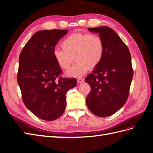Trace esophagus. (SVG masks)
<instances>
[{
	"mask_svg": "<svg viewBox=\"0 0 153 153\" xmlns=\"http://www.w3.org/2000/svg\"><path fill=\"white\" fill-rule=\"evenodd\" d=\"M77 82L79 83V84H81V83L84 82V79H83V78H78V79H77Z\"/></svg>",
	"mask_w": 153,
	"mask_h": 153,
	"instance_id": "1",
	"label": "esophagus"
}]
</instances>
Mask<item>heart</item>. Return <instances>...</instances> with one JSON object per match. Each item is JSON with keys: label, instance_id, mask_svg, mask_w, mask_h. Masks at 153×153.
Listing matches in <instances>:
<instances>
[{"label": "heart", "instance_id": "heart-1", "mask_svg": "<svg viewBox=\"0 0 153 153\" xmlns=\"http://www.w3.org/2000/svg\"><path fill=\"white\" fill-rule=\"evenodd\" d=\"M61 48H55L53 55L57 65L62 69H68L67 75L79 77L94 69L101 62L105 52V45L101 37L95 33L77 32L67 36L61 42Z\"/></svg>", "mask_w": 153, "mask_h": 153}]
</instances>
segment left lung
I'll use <instances>...</instances> for the list:
<instances>
[{
    "label": "left lung",
    "mask_w": 153,
    "mask_h": 153,
    "mask_svg": "<svg viewBox=\"0 0 153 153\" xmlns=\"http://www.w3.org/2000/svg\"><path fill=\"white\" fill-rule=\"evenodd\" d=\"M98 33L105 45L103 57L85 81L91 86L86 103L98 117L117 112L128 100L133 76L129 50L112 29L106 26L89 28Z\"/></svg>",
    "instance_id": "1"
}]
</instances>
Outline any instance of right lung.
Instances as JSON below:
<instances>
[{
  "label": "right lung",
  "mask_w": 153,
  "mask_h": 153,
  "mask_svg": "<svg viewBox=\"0 0 153 153\" xmlns=\"http://www.w3.org/2000/svg\"><path fill=\"white\" fill-rule=\"evenodd\" d=\"M68 30L38 31L27 41L19 57L17 81L24 103L45 121L61 117L66 106V92L76 85L74 78H62L53 51Z\"/></svg>",
  "instance_id": "right-lung-1"
}]
</instances>
